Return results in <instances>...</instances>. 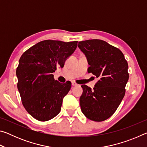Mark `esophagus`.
<instances>
[{"label": "esophagus", "instance_id": "esophagus-1", "mask_svg": "<svg viewBox=\"0 0 147 147\" xmlns=\"http://www.w3.org/2000/svg\"><path fill=\"white\" fill-rule=\"evenodd\" d=\"M72 86H78V84L74 82H72Z\"/></svg>", "mask_w": 147, "mask_h": 147}]
</instances>
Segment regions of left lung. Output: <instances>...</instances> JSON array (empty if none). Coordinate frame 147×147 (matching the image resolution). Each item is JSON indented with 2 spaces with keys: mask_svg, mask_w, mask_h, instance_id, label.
Segmentation results:
<instances>
[{
  "mask_svg": "<svg viewBox=\"0 0 147 147\" xmlns=\"http://www.w3.org/2000/svg\"><path fill=\"white\" fill-rule=\"evenodd\" d=\"M78 47L88 59V73L98 78L93 89L81 86L82 112L91 121H105L115 113L125 94L128 63L120 50L100 39L80 41Z\"/></svg>",
  "mask_w": 147,
  "mask_h": 147,
  "instance_id": "obj_1",
  "label": "left lung"
}]
</instances>
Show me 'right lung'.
<instances>
[{
    "label": "right lung",
    "mask_w": 147,
    "mask_h": 147,
    "mask_svg": "<svg viewBox=\"0 0 147 147\" xmlns=\"http://www.w3.org/2000/svg\"><path fill=\"white\" fill-rule=\"evenodd\" d=\"M78 41L45 40L24 52L16 70L17 88L30 115L39 121L51 120L60 112L64 96L71 88L54 78L58 67L75 51Z\"/></svg>",
    "instance_id": "add662e5"
}]
</instances>
